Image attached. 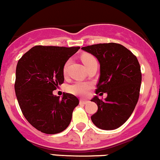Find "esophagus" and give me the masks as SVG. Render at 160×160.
Segmentation results:
<instances>
[{"instance_id": "obj_1", "label": "esophagus", "mask_w": 160, "mask_h": 160, "mask_svg": "<svg viewBox=\"0 0 160 160\" xmlns=\"http://www.w3.org/2000/svg\"><path fill=\"white\" fill-rule=\"evenodd\" d=\"M89 101H88V100H80V103L82 104H87L88 103Z\"/></svg>"}]
</instances>
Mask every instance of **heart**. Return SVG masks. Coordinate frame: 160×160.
Masks as SVG:
<instances>
[{
	"mask_svg": "<svg viewBox=\"0 0 160 160\" xmlns=\"http://www.w3.org/2000/svg\"><path fill=\"white\" fill-rule=\"evenodd\" d=\"M82 61L84 63V65L85 66V67L88 68L91 65L97 62L96 58L93 56V55L89 54V53H85L82 56ZM68 64L69 62H66L65 65L63 66V73L64 75L66 73V69H67ZM92 85L89 82H82V81H78V82H75L74 84L69 86L68 88V91L69 92H70L71 94L76 95L78 97H85L88 94L89 91L91 90Z\"/></svg>",
	"mask_w": 160,
	"mask_h": 160,
	"instance_id": "1",
	"label": "heart"
}]
</instances>
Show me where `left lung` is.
Wrapping results in <instances>:
<instances>
[{
  "instance_id": "1",
  "label": "left lung",
  "mask_w": 160,
  "mask_h": 160,
  "mask_svg": "<svg viewBox=\"0 0 160 160\" xmlns=\"http://www.w3.org/2000/svg\"><path fill=\"white\" fill-rule=\"evenodd\" d=\"M82 49L96 57L100 62L96 94H107L103 100L98 96L91 100L98 107L91 121L103 130L118 128L130 117L139 98L141 72L137 57L116 43L93 44Z\"/></svg>"
}]
</instances>
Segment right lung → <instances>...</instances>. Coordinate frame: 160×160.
I'll return each mask as SVG.
<instances>
[{
    "mask_svg": "<svg viewBox=\"0 0 160 160\" xmlns=\"http://www.w3.org/2000/svg\"><path fill=\"white\" fill-rule=\"evenodd\" d=\"M79 47L38 45L18 61L15 92L23 116L43 133H60L69 126L73 109L79 100L64 93L62 98L53 91L63 83V66Z\"/></svg>",
    "mask_w": 160,
    "mask_h": 160,
    "instance_id": "obj_1",
    "label": "right lung"
}]
</instances>
